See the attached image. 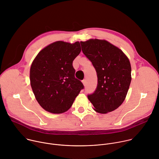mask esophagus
<instances>
[{"label":"esophagus","mask_w":159,"mask_h":159,"mask_svg":"<svg viewBox=\"0 0 159 159\" xmlns=\"http://www.w3.org/2000/svg\"><path fill=\"white\" fill-rule=\"evenodd\" d=\"M82 83H83L84 85L85 86V85H86V80H85V79H84V80H82Z\"/></svg>","instance_id":"esophagus-1"}]
</instances>
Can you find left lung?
Returning a JSON list of instances; mask_svg holds the SVG:
<instances>
[{"label": "left lung", "instance_id": "1", "mask_svg": "<svg viewBox=\"0 0 159 159\" xmlns=\"http://www.w3.org/2000/svg\"><path fill=\"white\" fill-rule=\"evenodd\" d=\"M82 50L92 62L98 76L95 91L87 95L94 110L102 114L111 112L125 99L131 80V65L118 48L106 40L80 41Z\"/></svg>", "mask_w": 159, "mask_h": 159}]
</instances>
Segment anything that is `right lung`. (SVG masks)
<instances>
[{"label": "right lung", "instance_id": "1", "mask_svg": "<svg viewBox=\"0 0 159 159\" xmlns=\"http://www.w3.org/2000/svg\"><path fill=\"white\" fill-rule=\"evenodd\" d=\"M81 52L79 41L53 43L39 52L30 69V82L35 98L44 109L54 114L69 110L80 90L82 82L75 77L74 60Z\"/></svg>", "mask_w": 159, "mask_h": 159}]
</instances>
